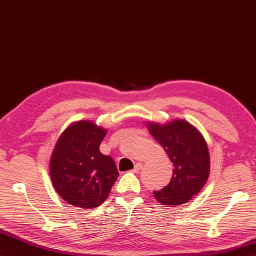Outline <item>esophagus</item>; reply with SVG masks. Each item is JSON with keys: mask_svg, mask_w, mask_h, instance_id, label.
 Wrapping results in <instances>:
<instances>
[{"mask_svg": "<svg viewBox=\"0 0 256 256\" xmlns=\"http://www.w3.org/2000/svg\"><path fill=\"white\" fill-rule=\"evenodd\" d=\"M142 167H143V166H142V164H140V162H138L136 166H134V172H139L141 169H142Z\"/></svg>", "mask_w": 256, "mask_h": 256, "instance_id": "obj_1", "label": "esophagus"}]
</instances>
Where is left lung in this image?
Returning a JSON list of instances; mask_svg holds the SVG:
<instances>
[{
  "label": "left lung",
  "mask_w": 256,
  "mask_h": 256,
  "mask_svg": "<svg viewBox=\"0 0 256 256\" xmlns=\"http://www.w3.org/2000/svg\"><path fill=\"white\" fill-rule=\"evenodd\" d=\"M145 125L174 164L170 183L155 190L154 197L164 206L188 202L202 190L210 174V154L204 136L184 120L166 124L148 122Z\"/></svg>",
  "instance_id": "left-lung-1"
}]
</instances>
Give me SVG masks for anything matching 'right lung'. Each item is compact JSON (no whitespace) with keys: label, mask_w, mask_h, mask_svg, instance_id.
Returning <instances> with one entry per match:
<instances>
[{"label":"right lung","mask_w":256,"mask_h":256,"mask_svg":"<svg viewBox=\"0 0 256 256\" xmlns=\"http://www.w3.org/2000/svg\"><path fill=\"white\" fill-rule=\"evenodd\" d=\"M108 130L90 120L68 125L54 144L50 176L58 195L76 208L94 209L108 198L120 176L99 145Z\"/></svg>","instance_id":"1"}]
</instances>
